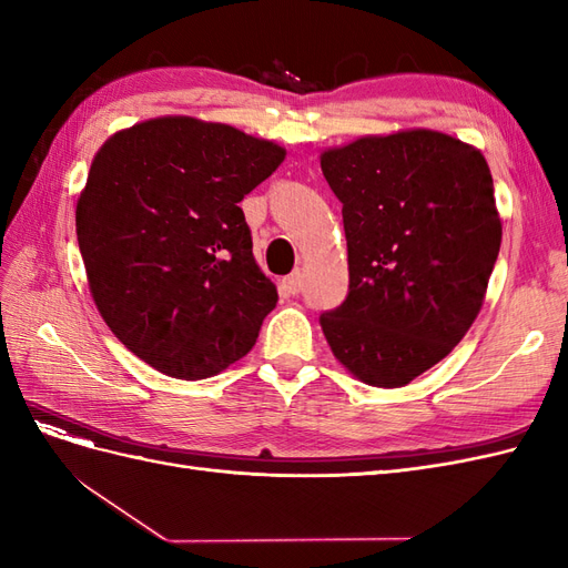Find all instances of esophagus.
I'll list each match as a JSON object with an SVG mask.
<instances>
[{
    "label": "esophagus",
    "mask_w": 568,
    "mask_h": 568,
    "mask_svg": "<svg viewBox=\"0 0 568 568\" xmlns=\"http://www.w3.org/2000/svg\"><path fill=\"white\" fill-rule=\"evenodd\" d=\"M301 284H303V277H301V272H291L288 277H284L282 280V288L286 291L288 296H296L298 291H301Z\"/></svg>",
    "instance_id": "1"
}]
</instances>
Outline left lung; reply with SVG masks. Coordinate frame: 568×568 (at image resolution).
I'll return each instance as SVG.
<instances>
[{"label":"left lung","instance_id":"obj_1","mask_svg":"<svg viewBox=\"0 0 568 568\" xmlns=\"http://www.w3.org/2000/svg\"><path fill=\"white\" fill-rule=\"evenodd\" d=\"M343 203L348 296L320 324L359 382L398 388L469 332L503 222L484 153L436 130L367 134L322 151Z\"/></svg>","mask_w":568,"mask_h":568}]
</instances>
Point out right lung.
<instances>
[{
    "label": "right lung",
    "instance_id": "obj_1",
    "mask_svg": "<svg viewBox=\"0 0 568 568\" xmlns=\"http://www.w3.org/2000/svg\"><path fill=\"white\" fill-rule=\"evenodd\" d=\"M286 151L222 123L163 115L101 144L75 230L97 311L115 338L175 379L220 374L277 305L239 209Z\"/></svg>",
    "mask_w": 568,
    "mask_h": 568
}]
</instances>
